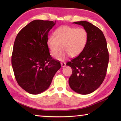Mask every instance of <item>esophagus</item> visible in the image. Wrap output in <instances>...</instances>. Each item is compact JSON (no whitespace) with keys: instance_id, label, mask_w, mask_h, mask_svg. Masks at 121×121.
<instances>
[{"instance_id":"34e87169","label":"esophagus","mask_w":121,"mask_h":121,"mask_svg":"<svg viewBox=\"0 0 121 121\" xmlns=\"http://www.w3.org/2000/svg\"><path fill=\"white\" fill-rule=\"evenodd\" d=\"M61 65L62 66V67H65L66 66V63L65 62H61Z\"/></svg>"}]
</instances>
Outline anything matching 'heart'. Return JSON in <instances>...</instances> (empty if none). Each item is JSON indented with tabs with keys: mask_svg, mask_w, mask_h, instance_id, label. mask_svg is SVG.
Segmentation results:
<instances>
[{
	"mask_svg": "<svg viewBox=\"0 0 121 121\" xmlns=\"http://www.w3.org/2000/svg\"><path fill=\"white\" fill-rule=\"evenodd\" d=\"M88 40V33L84 28L69 26L59 27L53 33V36L49 37L47 46L50 55L63 60L68 55L75 57L82 53Z\"/></svg>",
	"mask_w": 121,
	"mask_h": 121,
	"instance_id": "obj_1",
	"label": "heart"
}]
</instances>
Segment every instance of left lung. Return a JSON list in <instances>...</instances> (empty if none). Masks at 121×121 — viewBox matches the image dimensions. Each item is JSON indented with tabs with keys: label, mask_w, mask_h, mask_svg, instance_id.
Listing matches in <instances>:
<instances>
[{
	"label": "left lung",
	"mask_w": 121,
	"mask_h": 121,
	"mask_svg": "<svg viewBox=\"0 0 121 121\" xmlns=\"http://www.w3.org/2000/svg\"><path fill=\"white\" fill-rule=\"evenodd\" d=\"M73 23L82 25L87 30L88 40L82 53L66 63L72 69L69 83L74 91L87 95L96 91L104 81L109 52L106 38L98 27L85 21Z\"/></svg>",
	"instance_id": "left-lung-1"
}]
</instances>
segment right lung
<instances>
[{
  "mask_svg": "<svg viewBox=\"0 0 121 121\" xmlns=\"http://www.w3.org/2000/svg\"><path fill=\"white\" fill-rule=\"evenodd\" d=\"M56 23L34 20L15 38L11 56L13 70L19 86L30 94H39L47 89L61 68L60 61L52 58L47 46L48 33Z\"/></svg>",
  "mask_w": 121,
  "mask_h": 121,
  "instance_id": "obj_1",
  "label": "right lung"
}]
</instances>
